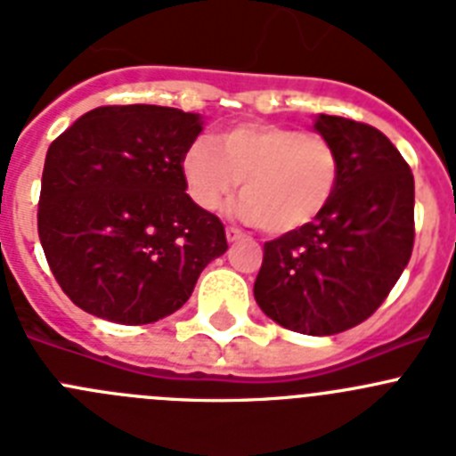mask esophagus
Returning a JSON list of instances; mask_svg holds the SVG:
<instances>
[{"instance_id":"obj_1","label":"esophagus","mask_w":456,"mask_h":456,"mask_svg":"<svg viewBox=\"0 0 456 456\" xmlns=\"http://www.w3.org/2000/svg\"><path fill=\"white\" fill-rule=\"evenodd\" d=\"M241 237H244V232H241L240 228H232V225H228V228H225V240L228 241H240Z\"/></svg>"}]
</instances>
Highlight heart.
I'll list each match as a JSON object with an SVG mask.
<instances>
[{
	"mask_svg": "<svg viewBox=\"0 0 456 456\" xmlns=\"http://www.w3.org/2000/svg\"><path fill=\"white\" fill-rule=\"evenodd\" d=\"M180 173L189 199L216 212L241 180L232 212L272 235L305 228L324 215L340 183V155L326 136L289 125L247 120L199 136L184 148Z\"/></svg>",
	"mask_w": 456,
	"mask_h": 456,
	"instance_id": "b5f03b06",
	"label": "heart"
}]
</instances>
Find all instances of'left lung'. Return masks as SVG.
Instances as JSON below:
<instances>
[{
	"label": "left lung",
	"instance_id": "left-lung-1",
	"mask_svg": "<svg viewBox=\"0 0 456 456\" xmlns=\"http://www.w3.org/2000/svg\"><path fill=\"white\" fill-rule=\"evenodd\" d=\"M317 134L340 155V183L324 215L265 244L253 285L276 324L333 336L384 304L413 251V173L372 125L320 114Z\"/></svg>",
	"mask_w": 456,
	"mask_h": 456
}]
</instances>
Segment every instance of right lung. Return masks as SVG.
<instances>
[{
  "label": "right lung",
  "mask_w": 456,
  "mask_h": 456,
  "mask_svg": "<svg viewBox=\"0 0 456 456\" xmlns=\"http://www.w3.org/2000/svg\"><path fill=\"white\" fill-rule=\"evenodd\" d=\"M199 114L114 104L52 141L38 235L75 305L116 324H151L187 304L200 272L228 248L224 224L184 193L180 157Z\"/></svg>",
  "instance_id": "1"
}]
</instances>
